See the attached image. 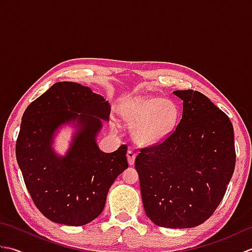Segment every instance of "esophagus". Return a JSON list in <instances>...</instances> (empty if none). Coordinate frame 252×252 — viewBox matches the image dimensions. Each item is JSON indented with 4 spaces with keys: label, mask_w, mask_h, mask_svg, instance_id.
Returning <instances> with one entry per match:
<instances>
[{
    "label": "esophagus",
    "mask_w": 252,
    "mask_h": 252,
    "mask_svg": "<svg viewBox=\"0 0 252 252\" xmlns=\"http://www.w3.org/2000/svg\"><path fill=\"white\" fill-rule=\"evenodd\" d=\"M126 157H127V161H129V164L132 165L134 164L135 161V157H136V154L132 151V149H129L126 153Z\"/></svg>",
    "instance_id": "34e87169"
}]
</instances>
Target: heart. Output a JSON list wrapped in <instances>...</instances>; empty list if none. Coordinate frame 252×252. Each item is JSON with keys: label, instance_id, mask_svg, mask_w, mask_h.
<instances>
[{"label": "heart", "instance_id": "1", "mask_svg": "<svg viewBox=\"0 0 252 252\" xmlns=\"http://www.w3.org/2000/svg\"><path fill=\"white\" fill-rule=\"evenodd\" d=\"M179 108L172 100L146 97L133 100L122 111V119L144 145L161 142L172 131L179 118Z\"/></svg>", "mask_w": 252, "mask_h": 252}]
</instances>
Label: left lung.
<instances>
[{
    "label": "left lung",
    "mask_w": 252,
    "mask_h": 252,
    "mask_svg": "<svg viewBox=\"0 0 252 252\" xmlns=\"http://www.w3.org/2000/svg\"><path fill=\"white\" fill-rule=\"evenodd\" d=\"M183 100L175 130L161 143L141 148L135 159L146 216L168 228H189L208 220L234 173L233 125L198 91H174Z\"/></svg>",
    "instance_id": "obj_1"
}]
</instances>
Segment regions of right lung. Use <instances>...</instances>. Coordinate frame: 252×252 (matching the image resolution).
<instances>
[{"instance_id":"right-lung-1","label":"right lung","mask_w":252,"mask_h":252,"mask_svg":"<svg viewBox=\"0 0 252 252\" xmlns=\"http://www.w3.org/2000/svg\"><path fill=\"white\" fill-rule=\"evenodd\" d=\"M110 105L76 82H57L27 107L16 142V158L27 189L49 220L81 226L97 218L117 176L127 168V145L104 153L96 144ZM77 127L69 151L58 157L51 143L56 130Z\"/></svg>"}]
</instances>
